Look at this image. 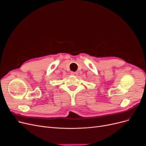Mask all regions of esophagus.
<instances>
[{
	"label": "esophagus",
	"instance_id": "34e87169",
	"mask_svg": "<svg viewBox=\"0 0 146 146\" xmlns=\"http://www.w3.org/2000/svg\"><path fill=\"white\" fill-rule=\"evenodd\" d=\"M78 74L77 72H71V75H74V76H77Z\"/></svg>",
	"mask_w": 146,
	"mask_h": 146
}]
</instances>
